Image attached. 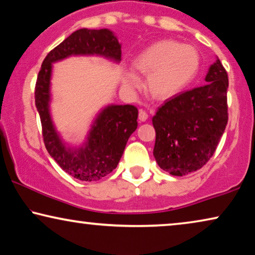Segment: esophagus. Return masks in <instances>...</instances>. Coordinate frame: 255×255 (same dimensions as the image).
Returning <instances> with one entry per match:
<instances>
[{"label":"esophagus","instance_id":"34e87169","mask_svg":"<svg viewBox=\"0 0 255 255\" xmlns=\"http://www.w3.org/2000/svg\"><path fill=\"white\" fill-rule=\"evenodd\" d=\"M138 119H139V121H146L147 120V113L144 111V110H139Z\"/></svg>","mask_w":255,"mask_h":255}]
</instances>
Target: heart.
Instances as JSON below:
<instances>
[{"label": "heart", "instance_id": "obj_1", "mask_svg": "<svg viewBox=\"0 0 255 255\" xmlns=\"http://www.w3.org/2000/svg\"><path fill=\"white\" fill-rule=\"evenodd\" d=\"M199 57L195 48L173 40L150 44L134 59V67L147 74L145 88L155 100H167L184 88L198 71ZM135 75L127 74L125 85L134 88Z\"/></svg>", "mask_w": 255, "mask_h": 255}]
</instances>
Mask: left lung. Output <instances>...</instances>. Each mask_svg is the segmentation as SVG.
<instances>
[{
	"label": "left lung",
	"mask_w": 255,
	"mask_h": 255,
	"mask_svg": "<svg viewBox=\"0 0 255 255\" xmlns=\"http://www.w3.org/2000/svg\"><path fill=\"white\" fill-rule=\"evenodd\" d=\"M206 85L170 98L152 119L153 155L174 176L196 172L207 164L228 124V73L220 59L206 75Z\"/></svg>",
	"instance_id": "obj_1"
}]
</instances>
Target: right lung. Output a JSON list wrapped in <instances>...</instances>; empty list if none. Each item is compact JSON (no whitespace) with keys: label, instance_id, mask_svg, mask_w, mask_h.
Returning a JSON list of instances; mask_svg holds the SVG:
<instances>
[{"label":"right lung","instance_id":"right-lung-1","mask_svg":"<svg viewBox=\"0 0 255 255\" xmlns=\"http://www.w3.org/2000/svg\"><path fill=\"white\" fill-rule=\"evenodd\" d=\"M102 55L119 62L121 47L109 29H78L45 57L35 83V105L42 137L49 154L71 176L94 182L108 175L119 164L127 140L137 128L138 110L132 105L106 108L95 121L88 142L79 150L66 149L52 126L49 115L51 64L71 55Z\"/></svg>","mask_w":255,"mask_h":255}]
</instances>
